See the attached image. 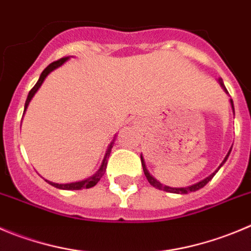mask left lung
Here are the masks:
<instances>
[{
	"instance_id": "1",
	"label": "left lung",
	"mask_w": 251,
	"mask_h": 251,
	"mask_svg": "<svg viewBox=\"0 0 251 251\" xmlns=\"http://www.w3.org/2000/svg\"><path fill=\"white\" fill-rule=\"evenodd\" d=\"M218 83L221 84V86H222V88H223V90L226 91V94H228V90H226V85H224V83H223V79H222V78L218 79ZM230 105H231V109H233V112H234V104H233V100H231V99H230ZM231 147H233V146H231ZM230 151H231V149L229 150L228 154H226V158H224L223 162L221 163V166H219V167H218V170H219V168H221L222 166H223L224 163H226V161L228 160L229 154H230ZM141 163H142V168H144V173H145V176H146L147 181L150 182V184H151V186H153L154 188L161 189V191L171 192V193H177V194H187V193H189V192H196V191H198V189L203 188V187H204L205 184H207L208 182H209L210 179H212L213 177H214L215 173L218 172V170H217V171H215V172H213L212 175L208 176L207 178L202 179V181L198 182V183H194V184H192V186H189V187H182V188H173V187L163 186L162 183H160V182H158L157 179L153 178V177H152V176L150 175V172H149V171H147V168H146V163H145V160H144V157H142V154H141Z\"/></svg>"
}]
</instances>
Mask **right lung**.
<instances>
[{"label": "right lung", "mask_w": 251, "mask_h": 251, "mask_svg": "<svg viewBox=\"0 0 251 251\" xmlns=\"http://www.w3.org/2000/svg\"><path fill=\"white\" fill-rule=\"evenodd\" d=\"M69 59V57H65V58H60L59 60H55V62L50 63V64L48 65V67L46 68V69L42 72L41 76H39L38 81L36 83V85L33 86V88L30 89V91L28 93V97H27V100H25V110H27L28 105H29L30 100H32V98L34 97V94L38 91V89L41 88V85L43 84L44 79L47 78V76L49 75V73L53 72L54 69H57V68H59L60 65L64 64L67 60ZM23 112V114H25ZM115 139V137H114ZM114 141L115 140H112L111 144L109 145V147H107L106 150V153H105L104 156V160H102V163L101 166H100V168L98 170V172L95 173V175H93L91 177H89V178L86 179H83V181H79V182H73V183H65V184H59V183H53V182H48L50 186L55 187V188H59V189H67V191H78V189H83V188H91V187H94L95 184L98 183V182L100 181V178H101L102 176H104L105 171H106V165H107V158H109L110 156V152H111V149H112V145H114Z\"/></svg>", "instance_id": "obj_1"}]
</instances>
